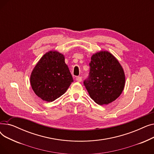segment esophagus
I'll list each match as a JSON object with an SVG mask.
<instances>
[{
	"mask_svg": "<svg viewBox=\"0 0 154 154\" xmlns=\"http://www.w3.org/2000/svg\"><path fill=\"white\" fill-rule=\"evenodd\" d=\"M76 80L79 82H82V77H76Z\"/></svg>",
	"mask_w": 154,
	"mask_h": 154,
	"instance_id": "1",
	"label": "esophagus"
}]
</instances>
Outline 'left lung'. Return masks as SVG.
<instances>
[{"label": "left lung", "mask_w": 154, "mask_h": 154, "mask_svg": "<svg viewBox=\"0 0 154 154\" xmlns=\"http://www.w3.org/2000/svg\"><path fill=\"white\" fill-rule=\"evenodd\" d=\"M90 74L84 84L95 102L107 105L122 94L125 82L124 69L118 60L106 51L96 52L89 63Z\"/></svg>", "instance_id": "1"}]
</instances>
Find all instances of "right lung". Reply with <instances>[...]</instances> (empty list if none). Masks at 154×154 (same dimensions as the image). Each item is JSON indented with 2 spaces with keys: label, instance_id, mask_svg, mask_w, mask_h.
Here are the masks:
<instances>
[{
  "label": "right lung",
  "instance_id": "right-lung-1",
  "mask_svg": "<svg viewBox=\"0 0 154 154\" xmlns=\"http://www.w3.org/2000/svg\"><path fill=\"white\" fill-rule=\"evenodd\" d=\"M74 81L64 55L56 51L46 52L32 70V90L42 100L50 102L65 94Z\"/></svg>",
  "mask_w": 154,
  "mask_h": 154
}]
</instances>
